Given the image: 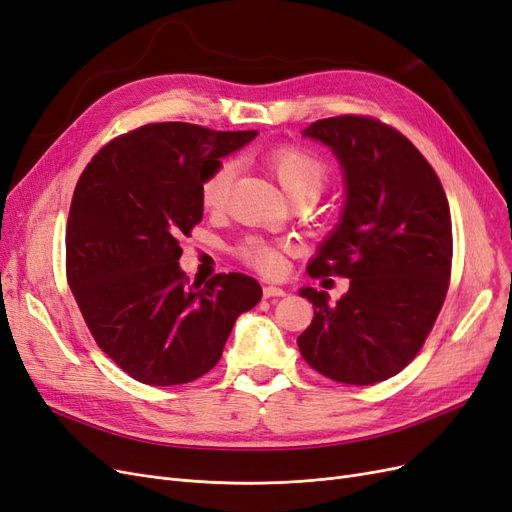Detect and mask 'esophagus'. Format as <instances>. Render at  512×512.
I'll use <instances>...</instances> for the list:
<instances>
[{"label":"esophagus","mask_w":512,"mask_h":512,"mask_svg":"<svg viewBox=\"0 0 512 512\" xmlns=\"http://www.w3.org/2000/svg\"><path fill=\"white\" fill-rule=\"evenodd\" d=\"M262 294L264 298H275V296H286L284 288H277V286H264L262 288Z\"/></svg>","instance_id":"1"}]
</instances>
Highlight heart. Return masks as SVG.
<instances>
[{"label": "heart", "instance_id": "obj_1", "mask_svg": "<svg viewBox=\"0 0 512 512\" xmlns=\"http://www.w3.org/2000/svg\"><path fill=\"white\" fill-rule=\"evenodd\" d=\"M267 167L275 175L277 182L288 192L290 199L296 197H320L330 180L328 165L320 156L307 148L284 146L267 156ZM235 163L222 161L211 169L201 182V205L207 211H220L226 201L235 178ZM237 256L248 267L260 271L262 275H279L286 264V248L277 241L262 237H248L239 248Z\"/></svg>", "mask_w": 512, "mask_h": 512}]
</instances>
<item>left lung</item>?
I'll return each instance as SVG.
<instances>
[{
  "label": "left lung",
  "instance_id": "obj_1",
  "mask_svg": "<svg viewBox=\"0 0 512 512\" xmlns=\"http://www.w3.org/2000/svg\"><path fill=\"white\" fill-rule=\"evenodd\" d=\"M305 137L326 144L345 175L339 226L309 262L311 277H347L337 305L313 303L298 349L317 373L347 385L385 381L424 347L451 279L453 235L436 171L407 137L370 116L315 120Z\"/></svg>",
  "mask_w": 512,
  "mask_h": 512
}]
</instances>
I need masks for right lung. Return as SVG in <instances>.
<instances>
[{
    "label": "right lung",
    "mask_w": 512,
    "mask_h": 512,
    "mask_svg": "<svg viewBox=\"0 0 512 512\" xmlns=\"http://www.w3.org/2000/svg\"><path fill=\"white\" fill-rule=\"evenodd\" d=\"M256 131L152 122L105 144L74 190L67 284L95 343L148 385L190 383L214 368L235 320L262 296L254 277L188 284L180 239L203 218L201 182Z\"/></svg>",
    "instance_id": "add662e5"
}]
</instances>
